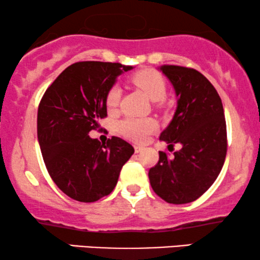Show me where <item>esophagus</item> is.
Wrapping results in <instances>:
<instances>
[{"label":"esophagus","mask_w":260,"mask_h":260,"mask_svg":"<svg viewBox=\"0 0 260 260\" xmlns=\"http://www.w3.org/2000/svg\"><path fill=\"white\" fill-rule=\"evenodd\" d=\"M143 147H141V145H135V152L136 154H138V152H142V150H143Z\"/></svg>","instance_id":"obj_1"}]
</instances>
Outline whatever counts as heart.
<instances>
[{
    "label": "heart",
    "mask_w": 260,
    "mask_h": 260,
    "mask_svg": "<svg viewBox=\"0 0 260 260\" xmlns=\"http://www.w3.org/2000/svg\"><path fill=\"white\" fill-rule=\"evenodd\" d=\"M133 83L144 92L145 95L151 101L157 102L166 95V81L158 72L154 70H143L133 77ZM120 98V90L113 86L106 94V106L109 110H115L118 106ZM157 129V124L151 118H126L118 123L117 130L127 140L142 143L147 140L150 134Z\"/></svg>",
    "instance_id": "obj_1"
}]
</instances>
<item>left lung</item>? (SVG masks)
I'll use <instances>...</instances> for the list:
<instances>
[{
    "instance_id": "8db88e82",
    "label": "left lung",
    "mask_w": 260,
    "mask_h": 260,
    "mask_svg": "<svg viewBox=\"0 0 260 260\" xmlns=\"http://www.w3.org/2000/svg\"><path fill=\"white\" fill-rule=\"evenodd\" d=\"M161 71L173 84L177 108L159 140L168 148L181 149L173 157L158 151L149 170L152 189L168 204L195 201L214 183L227 152V131L221 99L214 86L199 71L165 65Z\"/></svg>"
}]
</instances>
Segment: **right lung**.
I'll return each instance as SVG.
<instances>
[{"label":"right lung","instance_id":"right-lung-1","mask_svg":"<svg viewBox=\"0 0 260 260\" xmlns=\"http://www.w3.org/2000/svg\"><path fill=\"white\" fill-rule=\"evenodd\" d=\"M133 66L79 61L63 70L42 95L38 140L46 168L67 197L94 202L113 190L133 145L112 136L101 143L88 133L108 116L106 94L120 73Z\"/></svg>","mask_w":260,"mask_h":260}]
</instances>
